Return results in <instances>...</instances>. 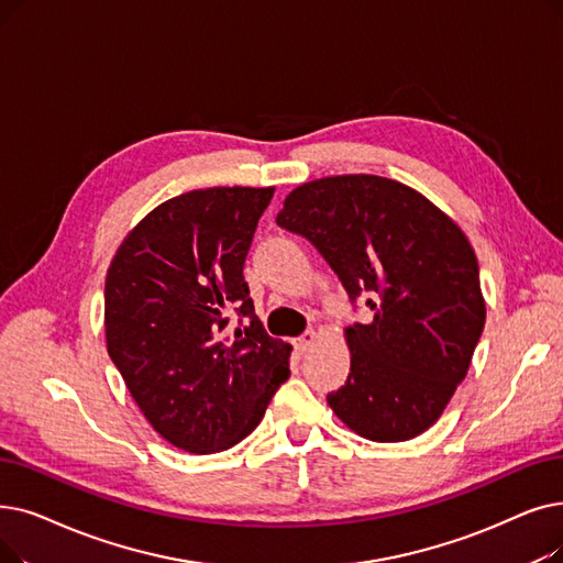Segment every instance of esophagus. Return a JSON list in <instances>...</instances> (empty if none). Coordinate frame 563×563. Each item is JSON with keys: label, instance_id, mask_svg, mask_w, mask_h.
Returning <instances> with one entry per match:
<instances>
[{"label": "esophagus", "instance_id": "1", "mask_svg": "<svg viewBox=\"0 0 563 563\" xmlns=\"http://www.w3.org/2000/svg\"><path fill=\"white\" fill-rule=\"evenodd\" d=\"M314 342H317V331H314V329H308L301 338H297L295 345H297V350L303 354V352H308V350L314 345Z\"/></svg>", "mask_w": 563, "mask_h": 563}]
</instances>
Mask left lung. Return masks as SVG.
<instances>
[{"label": "left lung", "instance_id": "1", "mask_svg": "<svg viewBox=\"0 0 563 563\" xmlns=\"http://www.w3.org/2000/svg\"><path fill=\"white\" fill-rule=\"evenodd\" d=\"M276 223L324 255L352 301L375 317L345 329L352 365L327 396L371 442H407L442 417L485 324L470 239L426 195L377 175L324 177L291 190Z\"/></svg>", "mask_w": 563, "mask_h": 563}]
</instances>
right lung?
<instances>
[{
  "instance_id": "obj_1",
  "label": "right lung",
  "mask_w": 563,
  "mask_h": 563,
  "mask_svg": "<svg viewBox=\"0 0 563 563\" xmlns=\"http://www.w3.org/2000/svg\"><path fill=\"white\" fill-rule=\"evenodd\" d=\"M274 186H216L158 205L126 234L106 276L108 354L144 419L188 453L232 449L289 377L243 280ZM230 309L242 327L229 331Z\"/></svg>"
}]
</instances>
